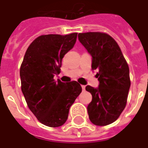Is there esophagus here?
Listing matches in <instances>:
<instances>
[{
    "mask_svg": "<svg viewBox=\"0 0 148 148\" xmlns=\"http://www.w3.org/2000/svg\"><path fill=\"white\" fill-rule=\"evenodd\" d=\"M81 87H82V89H83V90H85V88H86V86L84 85H81Z\"/></svg>",
    "mask_w": 148,
    "mask_h": 148,
    "instance_id": "esophagus-1",
    "label": "esophagus"
}]
</instances>
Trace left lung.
Masks as SVG:
<instances>
[{"instance_id":"left-lung-1","label":"left lung","mask_w":148,"mask_h":148,"mask_svg":"<svg viewBox=\"0 0 148 148\" xmlns=\"http://www.w3.org/2000/svg\"><path fill=\"white\" fill-rule=\"evenodd\" d=\"M78 39L92 56V69L97 70L98 88L86 86L92 99L87 107L89 118L96 126L117 120L127 101L130 68L114 39L101 32L80 33Z\"/></svg>"}]
</instances>
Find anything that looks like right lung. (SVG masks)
Segmentation results:
<instances>
[{
	"mask_svg": "<svg viewBox=\"0 0 148 148\" xmlns=\"http://www.w3.org/2000/svg\"><path fill=\"white\" fill-rule=\"evenodd\" d=\"M77 33L39 36L26 50L20 68L21 89L28 107L40 122L59 127L66 122L70 107L82 92L77 81L64 84L54 76L62 59L76 43Z\"/></svg>",
	"mask_w": 148,
	"mask_h": 148,
	"instance_id": "1",
	"label": "right lung"
}]
</instances>
